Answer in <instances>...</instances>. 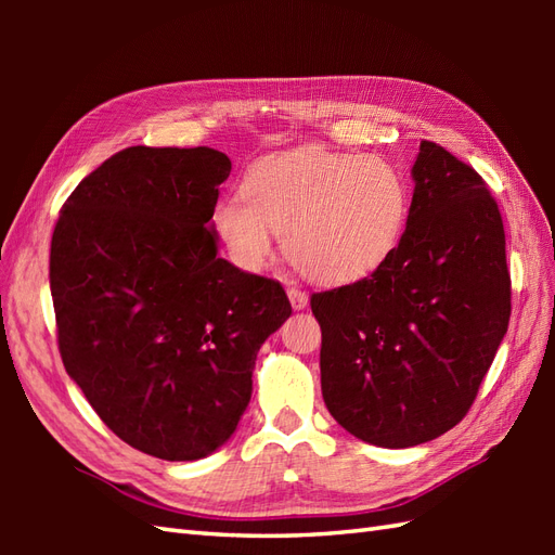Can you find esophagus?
Masks as SVG:
<instances>
[{
  "label": "esophagus",
  "instance_id": "obj_1",
  "mask_svg": "<svg viewBox=\"0 0 555 555\" xmlns=\"http://www.w3.org/2000/svg\"><path fill=\"white\" fill-rule=\"evenodd\" d=\"M288 298H291L293 310H305V308H308V293H302L298 288H288Z\"/></svg>",
  "mask_w": 555,
  "mask_h": 555
}]
</instances>
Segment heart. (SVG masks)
Wrapping results in <instances>:
<instances>
[{
  "label": "heart",
  "instance_id": "1",
  "mask_svg": "<svg viewBox=\"0 0 555 555\" xmlns=\"http://www.w3.org/2000/svg\"><path fill=\"white\" fill-rule=\"evenodd\" d=\"M243 197L215 207V231L231 257L259 269L281 233L291 264L320 284H348L379 269L403 238L410 193L391 162L302 147L247 167Z\"/></svg>",
  "mask_w": 555,
  "mask_h": 555
}]
</instances>
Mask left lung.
<instances>
[{
	"label": "left lung",
	"instance_id": "8db88e82",
	"mask_svg": "<svg viewBox=\"0 0 555 555\" xmlns=\"http://www.w3.org/2000/svg\"><path fill=\"white\" fill-rule=\"evenodd\" d=\"M393 255L356 284L314 293L322 396L356 439L427 443L475 403L511 320L496 199L481 176L422 140Z\"/></svg>",
	"mask_w": 555,
	"mask_h": 555
}]
</instances>
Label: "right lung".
I'll list each match as a JSON object with an SVG mask.
<instances>
[{
    "label": "right lung",
    "instance_id": "right-lung-1",
    "mask_svg": "<svg viewBox=\"0 0 555 555\" xmlns=\"http://www.w3.org/2000/svg\"><path fill=\"white\" fill-rule=\"evenodd\" d=\"M229 173L211 147L121 150L78 183L52 235L68 376L121 441L171 463L231 439L257 352L291 317L279 281L219 257Z\"/></svg>",
    "mask_w": 555,
    "mask_h": 555
}]
</instances>
